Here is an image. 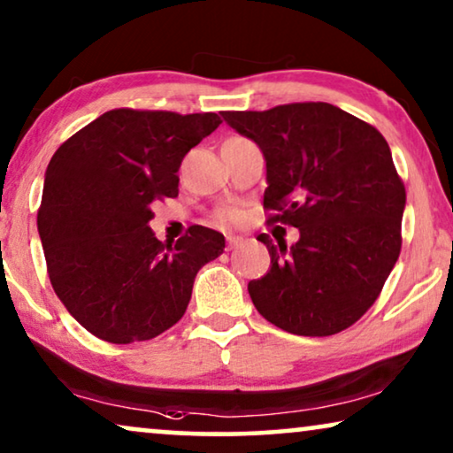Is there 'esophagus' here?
I'll use <instances>...</instances> for the list:
<instances>
[{"instance_id":"obj_1","label":"esophagus","mask_w":453,"mask_h":453,"mask_svg":"<svg viewBox=\"0 0 453 453\" xmlns=\"http://www.w3.org/2000/svg\"><path fill=\"white\" fill-rule=\"evenodd\" d=\"M242 242H244V238H242V235H227V246H229V250H232V248H238Z\"/></svg>"}]
</instances>
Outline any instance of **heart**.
<instances>
[{
    "label": "heart",
    "mask_w": 453,
    "mask_h": 453,
    "mask_svg": "<svg viewBox=\"0 0 453 453\" xmlns=\"http://www.w3.org/2000/svg\"><path fill=\"white\" fill-rule=\"evenodd\" d=\"M238 218H240V211H238V209H234V207L221 209V211H219V219H229V221H234V219H238Z\"/></svg>",
    "instance_id": "obj_1"
}]
</instances>
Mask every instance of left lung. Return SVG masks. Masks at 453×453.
Returning <instances> with one entry per match:
<instances>
[{"mask_svg":"<svg viewBox=\"0 0 453 453\" xmlns=\"http://www.w3.org/2000/svg\"><path fill=\"white\" fill-rule=\"evenodd\" d=\"M266 162L263 205L297 227L269 248L271 269L248 283L254 308L281 330L330 336L372 308L396 265L406 190L375 127L328 102L221 112Z\"/></svg>","mask_w":453,"mask_h":453,"instance_id":"left-lung-1","label":"left lung"}]
</instances>
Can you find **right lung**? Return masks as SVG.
<instances>
[{
  "instance_id": "1",
  "label": "right lung",
  "mask_w": 453,
  "mask_h": 453,
  "mask_svg": "<svg viewBox=\"0 0 453 453\" xmlns=\"http://www.w3.org/2000/svg\"><path fill=\"white\" fill-rule=\"evenodd\" d=\"M219 123L215 112L117 108L50 157L38 235L57 297L88 333L129 345L184 316L196 273L224 252L226 238L195 226L160 242L151 207L178 195L182 157Z\"/></svg>"
}]
</instances>
